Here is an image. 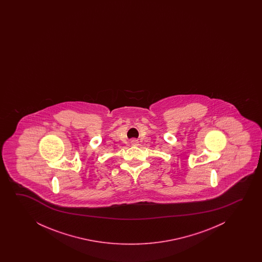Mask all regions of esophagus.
<instances>
[{
    "label": "esophagus",
    "mask_w": 262,
    "mask_h": 262,
    "mask_svg": "<svg viewBox=\"0 0 262 262\" xmlns=\"http://www.w3.org/2000/svg\"><path fill=\"white\" fill-rule=\"evenodd\" d=\"M132 145L133 146H138L139 145V141L137 140H132Z\"/></svg>",
    "instance_id": "34e87169"
}]
</instances>
